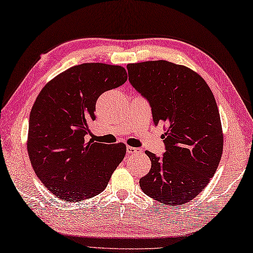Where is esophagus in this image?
I'll use <instances>...</instances> for the list:
<instances>
[{
  "label": "esophagus",
  "instance_id": "1",
  "mask_svg": "<svg viewBox=\"0 0 253 253\" xmlns=\"http://www.w3.org/2000/svg\"><path fill=\"white\" fill-rule=\"evenodd\" d=\"M137 151V148H135V147H131V146H127L126 148V153L129 155V154H134Z\"/></svg>",
  "mask_w": 253,
  "mask_h": 253
}]
</instances>
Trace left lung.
<instances>
[{
  "instance_id": "8db88e82",
  "label": "left lung",
  "mask_w": 253,
  "mask_h": 253,
  "mask_svg": "<svg viewBox=\"0 0 253 253\" xmlns=\"http://www.w3.org/2000/svg\"><path fill=\"white\" fill-rule=\"evenodd\" d=\"M128 80L147 99L155 126L165 123L164 155L150 151V171L139 185L162 204L179 206L198 196L217 170L223 148L213 94L196 72L167 61L128 64Z\"/></svg>"
}]
</instances>
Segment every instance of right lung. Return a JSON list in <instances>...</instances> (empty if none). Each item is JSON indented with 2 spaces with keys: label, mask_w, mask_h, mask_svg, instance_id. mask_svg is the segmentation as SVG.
<instances>
[{
  "label": "right lung",
  "mask_w": 253,
  "mask_h": 253,
  "mask_svg": "<svg viewBox=\"0 0 253 253\" xmlns=\"http://www.w3.org/2000/svg\"><path fill=\"white\" fill-rule=\"evenodd\" d=\"M127 81L122 66L85 63L48 82L32 107L27 151L36 176L59 199L93 198L107 187L126 146L85 140L104 91Z\"/></svg>",
  "instance_id": "add662e5"
}]
</instances>
